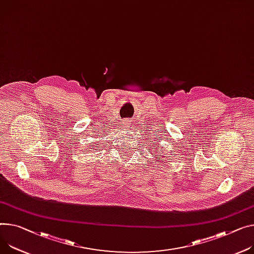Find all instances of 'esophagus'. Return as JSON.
<instances>
[{"label": "esophagus", "mask_w": 254, "mask_h": 254, "mask_svg": "<svg viewBox=\"0 0 254 254\" xmlns=\"http://www.w3.org/2000/svg\"><path fill=\"white\" fill-rule=\"evenodd\" d=\"M124 123H125V122H124ZM125 125H126V126H127V125H128V123H126V124H125Z\"/></svg>", "instance_id": "obj_1"}]
</instances>
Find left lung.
Instances as JSON below:
<instances>
[{
	"mask_svg": "<svg viewBox=\"0 0 254 254\" xmlns=\"http://www.w3.org/2000/svg\"><path fill=\"white\" fill-rule=\"evenodd\" d=\"M162 153V152H161ZM160 157H162V155H160ZM158 160H160V158H159V155H158Z\"/></svg>",
	"mask_w": 254,
	"mask_h": 254,
	"instance_id": "obj_1",
	"label": "left lung"
}]
</instances>
